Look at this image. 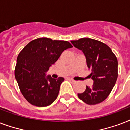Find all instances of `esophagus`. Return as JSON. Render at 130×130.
Segmentation results:
<instances>
[{"mask_svg": "<svg viewBox=\"0 0 130 130\" xmlns=\"http://www.w3.org/2000/svg\"><path fill=\"white\" fill-rule=\"evenodd\" d=\"M68 80H69V81H72V83H76V81H74V80H73V79H71V78H68Z\"/></svg>", "mask_w": 130, "mask_h": 130, "instance_id": "obj_1", "label": "esophagus"}]
</instances>
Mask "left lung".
<instances>
[{
	"label": "left lung",
	"mask_w": 130,
	"mask_h": 130,
	"mask_svg": "<svg viewBox=\"0 0 130 130\" xmlns=\"http://www.w3.org/2000/svg\"><path fill=\"white\" fill-rule=\"evenodd\" d=\"M71 43L84 54L87 67L91 70L89 76L93 81V85L86 86L85 91L78 93V96L89 105L100 103L108 97L116 83V56L108 45L95 39L83 38Z\"/></svg>",
	"instance_id": "obj_1"
}]
</instances>
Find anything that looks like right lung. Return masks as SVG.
I'll use <instances>...</instances> for the list:
<instances>
[{
    "label": "right lung",
    "instance_id": "add662e5",
    "mask_svg": "<svg viewBox=\"0 0 130 130\" xmlns=\"http://www.w3.org/2000/svg\"><path fill=\"white\" fill-rule=\"evenodd\" d=\"M68 41L49 38L33 40L20 51L17 58L15 76L22 95L32 105L44 107L57 98L63 77L46 76L64 50L72 48Z\"/></svg>",
    "mask_w": 130,
    "mask_h": 130
}]
</instances>
